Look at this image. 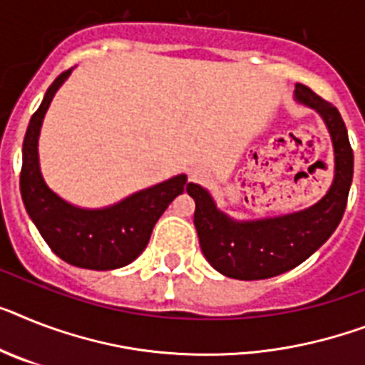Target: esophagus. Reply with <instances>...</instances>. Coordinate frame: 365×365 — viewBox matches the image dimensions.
Masks as SVG:
<instances>
[{
	"instance_id": "1",
	"label": "esophagus",
	"mask_w": 365,
	"mask_h": 365,
	"mask_svg": "<svg viewBox=\"0 0 365 365\" xmlns=\"http://www.w3.org/2000/svg\"><path fill=\"white\" fill-rule=\"evenodd\" d=\"M190 179H192V180H200L201 179V173H200V171H192V173H190Z\"/></svg>"
}]
</instances>
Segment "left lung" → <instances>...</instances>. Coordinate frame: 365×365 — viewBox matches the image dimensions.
Returning a JSON list of instances; mask_svg holds the SVG:
<instances>
[{
	"mask_svg": "<svg viewBox=\"0 0 365 365\" xmlns=\"http://www.w3.org/2000/svg\"><path fill=\"white\" fill-rule=\"evenodd\" d=\"M294 96L321 113L332 135L336 177L323 200L293 215L235 222L216 209L207 190L194 182L186 188L195 201L194 225L201 252L227 278L252 282L294 269L330 239L347 207L354 156L338 108L302 83H297Z\"/></svg>",
	"mask_w": 365,
	"mask_h": 365,
	"instance_id": "obj_1",
	"label": "left lung"
}]
</instances>
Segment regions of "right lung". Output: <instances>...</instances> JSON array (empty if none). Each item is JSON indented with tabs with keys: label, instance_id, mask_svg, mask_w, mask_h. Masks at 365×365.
Instances as JSON below:
<instances>
[{
	"label": "right lung",
	"instance_id": "1",
	"mask_svg": "<svg viewBox=\"0 0 365 365\" xmlns=\"http://www.w3.org/2000/svg\"><path fill=\"white\" fill-rule=\"evenodd\" d=\"M68 74L71 71H65L53 80L38 110L31 115L22 147L20 194L27 215L57 257L80 269H119L145 250L153 227L168 205L188 188L186 175L141 190L101 210L78 209L53 194L38 170L37 141L44 113Z\"/></svg>",
	"mask_w": 365,
	"mask_h": 365
}]
</instances>
